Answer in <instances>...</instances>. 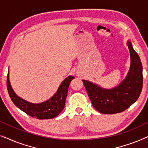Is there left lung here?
<instances>
[{"mask_svg":"<svg viewBox=\"0 0 148 148\" xmlns=\"http://www.w3.org/2000/svg\"><path fill=\"white\" fill-rule=\"evenodd\" d=\"M131 65L127 75L119 86L104 89L88 80H83L94 108L102 114H116L130 107L138 99L143 87V67L138 54L127 41Z\"/></svg>","mask_w":148,"mask_h":148,"instance_id":"left-lung-1","label":"left lung"}]
</instances>
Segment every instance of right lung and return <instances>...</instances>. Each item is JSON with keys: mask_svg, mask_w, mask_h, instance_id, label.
Listing matches in <instances>:
<instances>
[{"mask_svg": "<svg viewBox=\"0 0 148 148\" xmlns=\"http://www.w3.org/2000/svg\"><path fill=\"white\" fill-rule=\"evenodd\" d=\"M75 77L69 75L60 85L57 92L49 100L42 103L34 104L27 102L20 98L14 92L9 81V73H8L7 86L8 92L12 102L20 110L30 116L38 119H50L56 117L63 110L68 89L71 81Z\"/></svg>", "mask_w": 148, "mask_h": 148, "instance_id": "obj_1", "label": "right lung"}]
</instances>
